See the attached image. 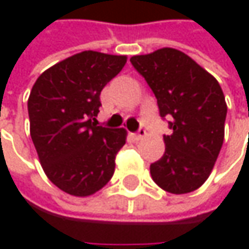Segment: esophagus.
I'll return each mask as SVG.
<instances>
[{
	"label": "esophagus",
	"instance_id": "esophagus-1",
	"mask_svg": "<svg viewBox=\"0 0 249 249\" xmlns=\"http://www.w3.org/2000/svg\"><path fill=\"white\" fill-rule=\"evenodd\" d=\"M147 137V131L144 129V128H140L135 134H134V138L137 140V141H140V140H142V138H145Z\"/></svg>",
	"mask_w": 249,
	"mask_h": 249
}]
</instances>
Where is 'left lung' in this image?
I'll return each mask as SVG.
<instances>
[{
	"mask_svg": "<svg viewBox=\"0 0 249 249\" xmlns=\"http://www.w3.org/2000/svg\"><path fill=\"white\" fill-rule=\"evenodd\" d=\"M154 92L161 117H172L166 151L150 166L153 180L173 195L199 189L222 148L226 102L219 82L186 53L163 47L131 57Z\"/></svg>",
	"mask_w": 249,
	"mask_h": 249,
	"instance_id": "8db88e82",
	"label": "left lung"
}]
</instances>
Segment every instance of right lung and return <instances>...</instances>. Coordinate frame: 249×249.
I'll return each mask as SVG.
<instances>
[{"mask_svg": "<svg viewBox=\"0 0 249 249\" xmlns=\"http://www.w3.org/2000/svg\"><path fill=\"white\" fill-rule=\"evenodd\" d=\"M126 56L93 50L73 54L37 77L28 96L30 135L49 180L76 197L101 190L126 141L124 128L98 126L99 95Z\"/></svg>", "mask_w": 249, "mask_h": 249, "instance_id": "obj_1", "label": "right lung"}]
</instances>
